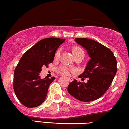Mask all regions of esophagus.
<instances>
[{
	"label": "esophagus",
	"instance_id": "1",
	"mask_svg": "<svg viewBox=\"0 0 129 129\" xmlns=\"http://www.w3.org/2000/svg\"><path fill=\"white\" fill-rule=\"evenodd\" d=\"M68 79H69V81H70V82H72V81H73V78H68Z\"/></svg>",
	"mask_w": 129,
	"mask_h": 129
}]
</instances>
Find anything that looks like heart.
Masks as SVG:
<instances>
[{
    "label": "heart",
    "mask_w": 129,
    "mask_h": 129,
    "mask_svg": "<svg viewBox=\"0 0 129 129\" xmlns=\"http://www.w3.org/2000/svg\"><path fill=\"white\" fill-rule=\"evenodd\" d=\"M72 51H73V54L74 56H76L77 55H79V54H84V50L81 48V47H78V46H75L73 47V49H72ZM60 52H61V49L59 48L57 50L56 52L55 53V58H58L59 57ZM74 70H72L69 69L68 67L66 66H60L59 67L57 68V72L59 73H60V75H64V76H69L70 75V72H73Z\"/></svg>",
    "instance_id": "1"
}]
</instances>
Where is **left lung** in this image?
<instances>
[{
	"mask_svg": "<svg viewBox=\"0 0 129 129\" xmlns=\"http://www.w3.org/2000/svg\"><path fill=\"white\" fill-rule=\"evenodd\" d=\"M87 50L90 59L79 78H88L87 83L76 79L69 84L68 92L77 100L89 102L99 99L107 91L116 73L117 62L113 52L94 40L76 38Z\"/></svg>",
	"mask_w": 129,
	"mask_h": 129,
	"instance_id": "8db88e82",
	"label": "left lung"
}]
</instances>
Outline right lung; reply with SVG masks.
I'll return each instance as SVG.
<instances>
[{
  "instance_id": "add662e5",
  "label": "right lung",
  "mask_w": 129,
  "mask_h": 129,
  "mask_svg": "<svg viewBox=\"0 0 129 129\" xmlns=\"http://www.w3.org/2000/svg\"><path fill=\"white\" fill-rule=\"evenodd\" d=\"M65 39L48 38L37 42L26 51L14 73L13 88L19 101L28 108L40 106L45 101L50 84L54 77L41 79L43 66L52 63L55 53Z\"/></svg>"
}]
</instances>
